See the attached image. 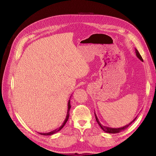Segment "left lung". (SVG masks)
Listing matches in <instances>:
<instances>
[{"label": "left lung", "instance_id": "obj_1", "mask_svg": "<svg viewBox=\"0 0 156 156\" xmlns=\"http://www.w3.org/2000/svg\"><path fill=\"white\" fill-rule=\"evenodd\" d=\"M135 53H136V57H137L139 59H140L141 61L143 62L144 61H143L142 57H141L140 53H139L138 51L136 50V48H135ZM94 114H95V119H96V121H97V123L99 124V125L100 126V127L101 128V129H102L103 131H104L105 132L108 133H119V132H122V131H123V130L126 129L133 122L135 121V120L136 119V117H137V116L135 117V118L133 119V120H132L130 122H129V124H128V125H125V126H124L119 127V128H111V127H108V126H103L102 125H101V122H100L99 121V119H98V118H97V115H96L95 112H94Z\"/></svg>", "mask_w": 156, "mask_h": 156}]
</instances>
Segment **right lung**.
<instances>
[{
    "label": "right lung",
    "mask_w": 156,
    "mask_h": 156,
    "mask_svg": "<svg viewBox=\"0 0 156 156\" xmlns=\"http://www.w3.org/2000/svg\"><path fill=\"white\" fill-rule=\"evenodd\" d=\"M70 98H71V97H70ZM71 107V104H70V99H69V101H68V111H67V114H66V118H65L64 122H62V124L61 125V126L59 128H57V129H54V130L51 131V132H48V133H38L40 134V135H48H48H54V134L56 133L57 132H58L59 131H60V130L64 127V126L65 125L66 123V122L68 121V119H69V111H70Z\"/></svg>",
    "instance_id": "1"
}]
</instances>
